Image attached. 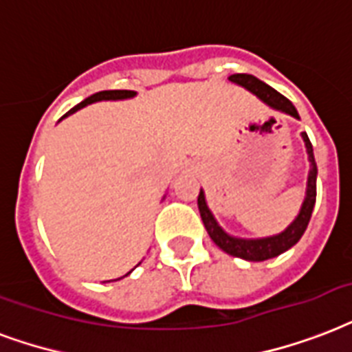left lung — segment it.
Instances as JSON below:
<instances>
[{
    "mask_svg": "<svg viewBox=\"0 0 352 352\" xmlns=\"http://www.w3.org/2000/svg\"><path fill=\"white\" fill-rule=\"evenodd\" d=\"M230 80L233 84H236V86L248 89L250 94L255 95L257 99L263 100L264 104L270 106V108H274V110L280 111V113H287V116L294 117V119H299V113L298 110H296V106H294L287 97H283L279 91H275L272 86H268V84L263 82V80H258L257 77L248 75V73H236V75H231ZM301 138H303L305 148H307V156H309L307 190H305L303 204H301V209H299L298 217H296L285 230L280 231V233H277V235L261 236V239H242V236L230 235V233L217 222L214 214L211 213V209L207 206L206 192L200 189L198 209H200L201 222L206 226L207 235L211 236V241H213L222 252H226L228 255H233V257L244 258V261L261 263V261H268V258H274L277 257V255H280V253H285L287 250L296 246L299 242V239L303 236L305 230H307V226H309L310 222V217H312V211H314L318 167H316L314 151H312V143H310L307 132H301Z\"/></svg>",
    "mask_w": 352,
    "mask_h": 352,
    "instance_id": "left-lung-1",
    "label": "left lung"
}]
</instances>
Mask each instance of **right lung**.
<instances>
[{"label": "right lung", "instance_id": "right-lung-1", "mask_svg": "<svg viewBox=\"0 0 352 352\" xmlns=\"http://www.w3.org/2000/svg\"><path fill=\"white\" fill-rule=\"evenodd\" d=\"M135 95H138V91H132V89H108V91H99V94H94L91 97H88V99H84L82 102H78L77 106H73L72 110L67 111L62 119H65L67 116H72V113H75V111L82 110L84 106L94 104V102H100V100H126V99H133ZM62 119H60V121H62ZM163 198H165V196H163ZM128 274H132V270H130ZM126 275H122V277H126ZM122 277H119V279H122ZM119 279H113V280H119ZM108 283H110V280H108Z\"/></svg>", "mask_w": 352, "mask_h": 352}]
</instances>
